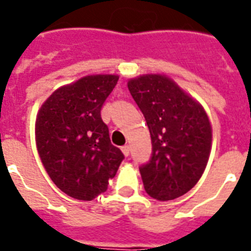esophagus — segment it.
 I'll return each mask as SVG.
<instances>
[{
    "label": "esophagus",
    "mask_w": 251,
    "mask_h": 251,
    "mask_svg": "<svg viewBox=\"0 0 251 251\" xmlns=\"http://www.w3.org/2000/svg\"><path fill=\"white\" fill-rule=\"evenodd\" d=\"M122 152H124V155H125V156H129L130 155V147L127 145H125V146H122Z\"/></svg>",
    "instance_id": "1"
}]
</instances>
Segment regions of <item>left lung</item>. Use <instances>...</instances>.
<instances>
[{
    "label": "left lung",
    "instance_id": "left-lung-1",
    "mask_svg": "<svg viewBox=\"0 0 251 251\" xmlns=\"http://www.w3.org/2000/svg\"><path fill=\"white\" fill-rule=\"evenodd\" d=\"M145 116L152 142L149 163L139 168L147 194L171 201L195 186L206 169L212 129L208 116L168 76L146 74L127 83Z\"/></svg>",
    "mask_w": 251,
    "mask_h": 251
}]
</instances>
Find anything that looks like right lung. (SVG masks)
I'll list each match as a JSON object with an SVG mask.
<instances>
[{
	"label": "right lung",
	"instance_id": "right-lung-1",
	"mask_svg": "<svg viewBox=\"0 0 251 251\" xmlns=\"http://www.w3.org/2000/svg\"><path fill=\"white\" fill-rule=\"evenodd\" d=\"M118 75H87L60 87L41 105L35 124L41 163L56 186L72 198L92 201L108 189L124 160L110 143L100 110Z\"/></svg>",
	"mask_w": 251,
	"mask_h": 251
}]
</instances>
